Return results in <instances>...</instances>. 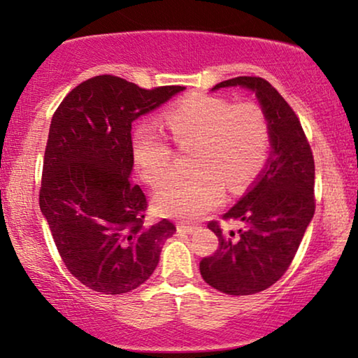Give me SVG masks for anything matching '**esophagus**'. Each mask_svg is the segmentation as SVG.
<instances>
[{
  "label": "esophagus",
  "mask_w": 358,
  "mask_h": 358,
  "mask_svg": "<svg viewBox=\"0 0 358 358\" xmlns=\"http://www.w3.org/2000/svg\"><path fill=\"white\" fill-rule=\"evenodd\" d=\"M199 227H195V224H185V223H179L178 224V229L180 233H194L197 231Z\"/></svg>",
  "instance_id": "1"
}]
</instances>
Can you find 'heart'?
<instances>
[{
	"instance_id": "heart-1",
	"label": "heart",
	"mask_w": 358,
	"mask_h": 358,
	"mask_svg": "<svg viewBox=\"0 0 358 358\" xmlns=\"http://www.w3.org/2000/svg\"><path fill=\"white\" fill-rule=\"evenodd\" d=\"M164 129L180 148L194 145L187 178H174L155 195L163 217L199 218L217 208L224 185L241 192L261 173L271 153V124L254 102L234 104L227 97L192 94L161 115ZM131 158L140 178L159 187L173 171L174 150L153 125L136 130Z\"/></svg>"
}]
</instances>
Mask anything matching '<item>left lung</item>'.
<instances>
[{
  "mask_svg": "<svg viewBox=\"0 0 358 358\" xmlns=\"http://www.w3.org/2000/svg\"><path fill=\"white\" fill-rule=\"evenodd\" d=\"M256 92L271 124V156L256 182L223 220L241 223L223 231L218 222L208 228L218 249L200 261L202 278L227 295H252L273 285L295 257L315 215V159L300 119L271 83L259 76H238L218 83Z\"/></svg>",
  "mask_w": 358,
  "mask_h": 358,
  "instance_id": "obj_1",
  "label": "left lung"
}]
</instances>
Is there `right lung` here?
Returning <instances> with one entry per match:
<instances>
[{"mask_svg": "<svg viewBox=\"0 0 358 358\" xmlns=\"http://www.w3.org/2000/svg\"><path fill=\"white\" fill-rule=\"evenodd\" d=\"M184 90L101 75L68 92L52 117L38 203L63 264L91 290H135L176 231L166 218L143 224L148 202L130 179L131 122Z\"/></svg>", "mask_w": 358, "mask_h": 358, "instance_id": "1", "label": "right lung"}]
</instances>
